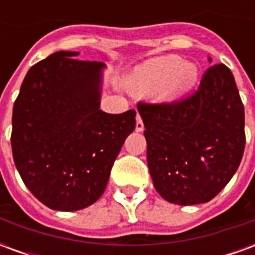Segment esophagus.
<instances>
[{
	"instance_id": "1",
	"label": "esophagus",
	"mask_w": 255,
	"mask_h": 255,
	"mask_svg": "<svg viewBox=\"0 0 255 255\" xmlns=\"http://www.w3.org/2000/svg\"><path fill=\"white\" fill-rule=\"evenodd\" d=\"M135 129H136V131H139V132L144 129V124H143V122H142V117L139 116V115L136 116V126H135Z\"/></svg>"
}]
</instances>
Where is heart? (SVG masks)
I'll return each instance as SVG.
<instances>
[{
    "label": "heart",
    "mask_w": 255,
    "mask_h": 255,
    "mask_svg": "<svg viewBox=\"0 0 255 255\" xmlns=\"http://www.w3.org/2000/svg\"><path fill=\"white\" fill-rule=\"evenodd\" d=\"M197 78L194 64L182 63L176 56H162L136 68L128 84L140 95H157L162 101H172L191 89Z\"/></svg>",
    "instance_id": "obj_1"
}]
</instances>
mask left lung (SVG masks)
I'll return each mask as SVG.
<instances>
[{"label": "left lung", "mask_w": 255, "mask_h": 255, "mask_svg": "<svg viewBox=\"0 0 255 255\" xmlns=\"http://www.w3.org/2000/svg\"><path fill=\"white\" fill-rule=\"evenodd\" d=\"M155 190L182 206L209 202L239 168L245 144V108L224 64L203 73L198 89L172 102H138Z\"/></svg>", "instance_id": "8db88e82"}]
</instances>
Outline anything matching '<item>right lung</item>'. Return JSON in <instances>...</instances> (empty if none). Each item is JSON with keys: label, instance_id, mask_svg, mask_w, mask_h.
Listing matches in <instances>:
<instances>
[{"label": "right lung", "instance_id": "right-lung-1", "mask_svg": "<svg viewBox=\"0 0 255 255\" xmlns=\"http://www.w3.org/2000/svg\"><path fill=\"white\" fill-rule=\"evenodd\" d=\"M57 52L30 68L14 101L10 144L14 165L47 208L73 212L104 194L136 112L100 109L104 63Z\"/></svg>", "mask_w": 255, "mask_h": 255}]
</instances>
